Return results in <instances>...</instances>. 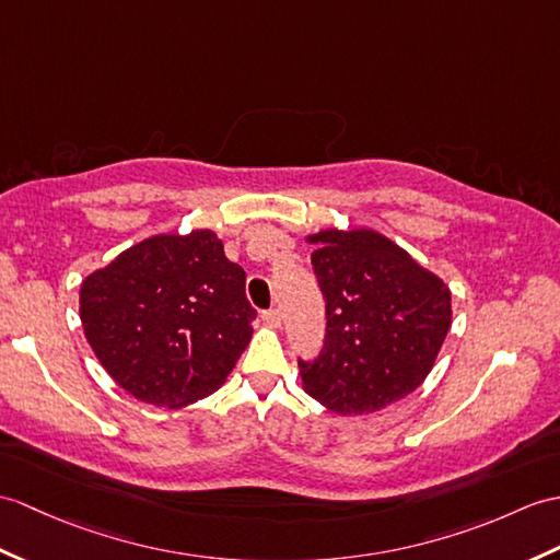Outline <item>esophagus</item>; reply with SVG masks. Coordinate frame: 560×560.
I'll return each instance as SVG.
<instances>
[{
    "label": "esophagus",
    "mask_w": 560,
    "mask_h": 560,
    "mask_svg": "<svg viewBox=\"0 0 560 560\" xmlns=\"http://www.w3.org/2000/svg\"><path fill=\"white\" fill-rule=\"evenodd\" d=\"M262 322L271 329H279L281 327V312L279 310H265L262 312Z\"/></svg>",
    "instance_id": "34e87169"
}]
</instances>
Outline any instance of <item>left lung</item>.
Here are the masks:
<instances>
[{"instance_id":"obj_1","label":"left lung","mask_w":560,"mask_h":560,"mask_svg":"<svg viewBox=\"0 0 560 560\" xmlns=\"http://www.w3.org/2000/svg\"><path fill=\"white\" fill-rule=\"evenodd\" d=\"M305 241L327 301L322 353L298 360L305 394L339 415L412 394L451 329L448 285L372 229H324Z\"/></svg>"}]
</instances>
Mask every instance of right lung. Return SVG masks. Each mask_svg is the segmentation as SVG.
I'll return each instance as SVG.
<instances>
[{
    "label": "right lung",
    "instance_id": "add662e5",
    "mask_svg": "<svg viewBox=\"0 0 560 560\" xmlns=\"http://www.w3.org/2000/svg\"><path fill=\"white\" fill-rule=\"evenodd\" d=\"M85 339L133 398L186 408L226 382L253 339L245 271L210 229L160 233L81 283Z\"/></svg>",
    "mask_w": 560,
    "mask_h": 560
}]
</instances>
